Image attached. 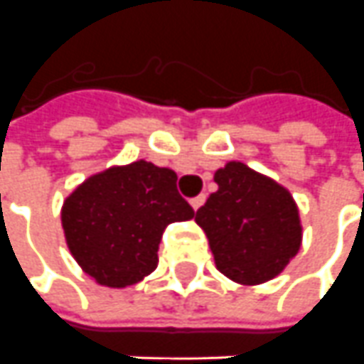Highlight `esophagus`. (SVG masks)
Returning <instances> with one entry per match:
<instances>
[{
  "instance_id": "34e87169",
  "label": "esophagus",
  "mask_w": 364,
  "mask_h": 364,
  "mask_svg": "<svg viewBox=\"0 0 364 364\" xmlns=\"http://www.w3.org/2000/svg\"><path fill=\"white\" fill-rule=\"evenodd\" d=\"M204 202H206V194H200V196L192 198V200H190V204H192V208H194V210L204 206Z\"/></svg>"
}]
</instances>
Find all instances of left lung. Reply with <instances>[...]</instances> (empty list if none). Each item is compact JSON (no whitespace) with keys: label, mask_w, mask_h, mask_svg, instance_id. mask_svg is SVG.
I'll use <instances>...</instances> for the list:
<instances>
[{"label":"left lung","mask_w":364,"mask_h":364,"mask_svg":"<svg viewBox=\"0 0 364 364\" xmlns=\"http://www.w3.org/2000/svg\"><path fill=\"white\" fill-rule=\"evenodd\" d=\"M218 192L196 212L215 267L245 285L269 282L299 252L301 224L291 194L242 162L215 172Z\"/></svg>","instance_id":"obj_1"}]
</instances>
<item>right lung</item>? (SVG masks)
Masks as SVG:
<instances>
[{"label": "right lung", "instance_id": "add662e5", "mask_svg": "<svg viewBox=\"0 0 364 364\" xmlns=\"http://www.w3.org/2000/svg\"><path fill=\"white\" fill-rule=\"evenodd\" d=\"M176 180V172L146 160L85 180L61 212L67 245L82 272L107 287H127L154 272L164 228L194 218Z\"/></svg>", "mask_w": 364, "mask_h": 364}]
</instances>
